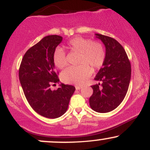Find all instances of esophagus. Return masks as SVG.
Returning <instances> with one entry per match:
<instances>
[{
    "label": "esophagus",
    "mask_w": 150,
    "mask_h": 150,
    "mask_svg": "<svg viewBox=\"0 0 150 150\" xmlns=\"http://www.w3.org/2000/svg\"><path fill=\"white\" fill-rule=\"evenodd\" d=\"M82 86H78V85L75 86V89H76L77 90H79V89H82Z\"/></svg>",
    "instance_id": "esophagus-1"
}]
</instances>
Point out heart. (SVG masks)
Returning a JSON list of instances; mask_svg holds the SVG:
<instances>
[{"label": "heart", "mask_w": 150, "mask_h": 150, "mask_svg": "<svg viewBox=\"0 0 150 150\" xmlns=\"http://www.w3.org/2000/svg\"><path fill=\"white\" fill-rule=\"evenodd\" d=\"M68 48L70 51L80 53L79 66H70L61 73V79L68 84L82 85L92 75V67L99 69L104 63L106 52L104 46L98 42H92L91 39L83 37H75L68 43ZM54 65L59 69L67 65L65 51L57 48L53 54Z\"/></svg>", "instance_id": "heart-1"}]
</instances>
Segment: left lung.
<instances>
[{"instance_id":"8db88e82","label":"left lung","mask_w":150,"mask_h":150,"mask_svg":"<svg viewBox=\"0 0 150 150\" xmlns=\"http://www.w3.org/2000/svg\"><path fill=\"white\" fill-rule=\"evenodd\" d=\"M95 36L104 44L106 57L94 78L101 81V84L92 86L89 105L97 112L107 113L116 108L124 99L131 77V65L125 49L116 39L99 34Z\"/></svg>"}]
</instances>
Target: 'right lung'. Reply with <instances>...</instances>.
Instances as JSON below:
<instances>
[{
  "label": "right lung",
  "mask_w": 150,
  "mask_h": 150,
  "mask_svg": "<svg viewBox=\"0 0 150 150\" xmlns=\"http://www.w3.org/2000/svg\"><path fill=\"white\" fill-rule=\"evenodd\" d=\"M63 40L58 35H49L27 50L19 70V78L26 99L34 111L48 118H56L66 112L75 90L73 85L60 84L56 90L50 86L58 83L53 54Z\"/></svg>",
  "instance_id": "add662e5"
}]
</instances>
